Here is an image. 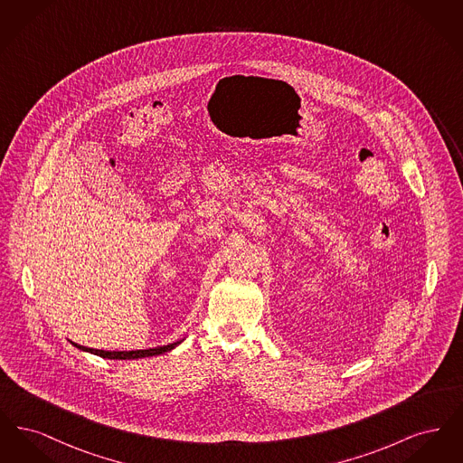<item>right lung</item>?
<instances>
[{
    "label": "right lung",
    "instance_id": "obj_1",
    "mask_svg": "<svg viewBox=\"0 0 463 463\" xmlns=\"http://www.w3.org/2000/svg\"><path fill=\"white\" fill-rule=\"evenodd\" d=\"M184 340H178L174 344H168V345H161V347H155V349H140V351H100V349H90V347H83V345H78L74 342H71L76 349H81L85 353L95 354V355H100V357H106V359H140V357H153V355H159V354L170 353L174 351L178 344H182Z\"/></svg>",
    "mask_w": 463,
    "mask_h": 463
}]
</instances>
